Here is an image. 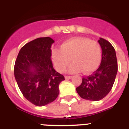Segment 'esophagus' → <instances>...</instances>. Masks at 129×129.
<instances>
[{
    "label": "esophagus",
    "instance_id": "1",
    "mask_svg": "<svg viewBox=\"0 0 129 129\" xmlns=\"http://www.w3.org/2000/svg\"><path fill=\"white\" fill-rule=\"evenodd\" d=\"M72 78V76H65V78L66 79V80H69V79H71Z\"/></svg>",
    "mask_w": 129,
    "mask_h": 129
}]
</instances>
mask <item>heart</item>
Segmentation results:
<instances>
[{"instance_id": "b5f03b06", "label": "heart", "mask_w": 129, "mask_h": 129, "mask_svg": "<svg viewBox=\"0 0 129 129\" xmlns=\"http://www.w3.org/2000/svg\"><path fill=\"white\" fill-rule=\"evenodd\" d=\"M51 58L55 68L63 72L70 64L69 72L77 73L83 71L90 74L98 68L102 59L100 44L86 37H74L64 41L60 49H53Z\"/></svg>"}]
</instances>
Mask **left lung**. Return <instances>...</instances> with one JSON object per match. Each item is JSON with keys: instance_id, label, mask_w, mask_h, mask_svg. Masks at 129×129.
Instances as JSON below:
<instances>
[{"instance_id": "obj_1", "label": "left lung", "mask_w": 129, "mask_h": 129, "mask_svg": "<svg viewBox=\"0 0 129 129\" xmlns=\"http://www.w3.org/2000/svg\"><path fill=\"white\" fill-rule=\"evenodd\" d=\"M98 43L102 48V60L99 68L89 76L83 78L76 91L81 98L98 101L110 92L118 71L116 52L110 42L100 38Z\"/></svg>"}]
</instances>
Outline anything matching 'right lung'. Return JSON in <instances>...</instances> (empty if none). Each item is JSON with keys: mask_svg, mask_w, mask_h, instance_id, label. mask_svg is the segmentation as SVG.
I'll return each mask as SVG.
<instances>
[{"mask_svg": "<svg viewBox=\"0 0 129 129\" xmlns=\"http://www.w3.org/2000/svg\"><path fill=\"white\" fill-rule=\"evenodd\" d=\"M51 37L30 41L19 51L14 68L15 80L22 94L35 106H43L58 96L64 76L53 68Z\"/></svg>", "mask_w": 129, "mask_h": 129, "instance_id": "1", "label": "right lung"}]
</instances>
